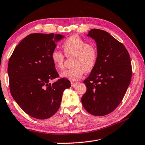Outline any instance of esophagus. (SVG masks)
<instances>
[{
    "mask_svg": "<svg viewBox=\"0 0 145 145\" xmlns=\"http://www.w3.org/2000/svg\"><path fill=\"white\" fill-rule=\"evenodd\" d=\"M77 83L74 82H71V86H72V87H74L77 85Z\"/></svg>",
    "mask_w": 145,
    "mask_h": 145,
    "instance_id": "obj_1",
    "label": "esophagus"
}]
</instances>
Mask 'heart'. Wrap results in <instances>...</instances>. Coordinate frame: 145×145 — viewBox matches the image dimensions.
Returning a JSON list of instances; mask_svg holds the SVG:
<instances>
[{"mask_svg":"<svg viewBox=\"0 0 145 145\" xmlns=\"http://www.w3.org/2000/svg\"><path fill=\"white\" fill-rule=\"evenodd\" d=\"M67 57L73 56L72 66L70 69L63 71L60 76L70 80H77L84 73H89L95 68L98 62V52L96 47L78 35L69 37L62 44ZM62 52L55 49L52 52L51 59L57 69L64 68L65 56Z\"/></svg>","mask_w":145,"mask_h":145,"instance_id":"obj_1","label":"heart"}]
</instances>
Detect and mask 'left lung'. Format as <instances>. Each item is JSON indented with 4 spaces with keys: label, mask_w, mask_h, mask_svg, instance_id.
<instances>
[{
    "label": "left lung",
    "mask_w": 145,
    "mask_h": 145,
    "mask_svg": "<svg viewBox=\"0 0 145 145\" xmlns=\"http://www.w3.org/2000/svg\"><path fill=\"white\" fill-rule=\"evenodd\" d=\"M88 36L96 41L98 59L84 81L87 91L81 101L89 114L104 116L116 109L127 91L132 77L131 58L125 46L106 31L92 29Z\"/></svg>",
    "instance_id": "1"
}]
</instances>
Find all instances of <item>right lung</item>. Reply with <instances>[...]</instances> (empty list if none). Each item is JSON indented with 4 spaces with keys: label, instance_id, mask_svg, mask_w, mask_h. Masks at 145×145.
<instances>
[{
    "label": "right lung",
    "instance_id": "obj_1",
    "mask_svg": "<svg viewBox=\"0 0 145 145\" xmlns=\"http://www.w3.org/2000/svg\"><path fill=\"white\" fill-rule=\"evenodd\" d=\"M60 34L31 33L16 47L8 63L9 89L12 98L26 114L46 119L56 114L62 95L71 87L67 78H59L51 59Z\"/></svg>",
    "mask_w": 145,
    "mask_h": 145
}]
</instances>
